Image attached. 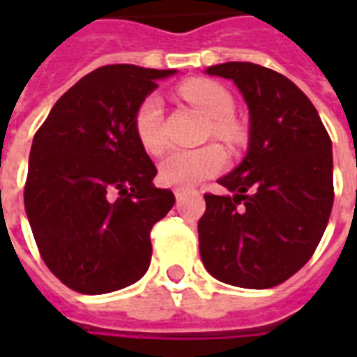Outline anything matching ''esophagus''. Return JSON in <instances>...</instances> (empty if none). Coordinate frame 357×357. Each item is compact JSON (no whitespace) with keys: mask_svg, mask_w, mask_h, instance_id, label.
I'll list each match as a JSON object with an SVG mask.
<instances>
[{"mask_svg":"<svg viewBox=\"0 0 357 357\" xmlns=\"http://www.w3.org/2000/svg\"><path fill=\"white\" fill-rule=\"evenodd\" d=\"M187 193V189H176V191H174V195H176V199H181V197H183V195Z\"/></svg>","mask_w":357,"mask_h":357,"instance_id":"1","label":"esophagus"}]
</instances>
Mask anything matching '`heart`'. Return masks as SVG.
I'll list each match as a JSON object with an SVG mask.
<instances>
[{"label":"heart","mask_w":357,"mask_h":357,"mask_svg":"<svg viewBox=\"0 0 357 357\" xmlns=\"http://www.w3.org/2000/svg\"><path fill=\"white\" fill-rule=\"evenodd\" d=\"M179 95L195 105L204 116L210 118L208 132L225 141L237 143L241 139V126L233 120V99L227 89L212 80H189L179 86ZM135 133L149 155H160L166 149L162 130V101L158 95L145 97L135 112ZM225 162L224 151L218 145L172 151L160 162V179L172 187H191L201 179L214 176Z\"/></svg>","instance_id":"heart-1"}]
</instances>
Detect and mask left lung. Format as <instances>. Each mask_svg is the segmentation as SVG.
<instances>
[{"label":"left lung","mask_w":357,"mask_h":357,"mask_svg":"<svg viewBox=\"0 0 357 357\" xmlns=\"http://www.w3.org/2000/svg\"><path fill=\"white\" fill-rule=\"evenodd\" d=\"M239 88L250 114L245 160L218 179L227 195H204L199 248L218 281L269 289L312 258L329 222L331 137L317 110L289 78L255 63L206 68Z\"/></svg>","instance_id":"left-lung-1"}]
</instances>
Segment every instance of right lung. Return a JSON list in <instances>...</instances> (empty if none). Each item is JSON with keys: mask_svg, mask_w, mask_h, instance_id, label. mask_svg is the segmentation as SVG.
<instances>
[{"mask_svg": "<svg viewBox=\"0 0 357 357\" xmlns=\"http://www.w3.org/2000/svg\"><path fill=\"white\" fill-rule=\"evenodd\" d=\"M174 70L101 66L74 84L32 141L24 208L51 273L82 294L139 281L151 229L176 202L153 185L156 168L135 133V112Z\"/></svg>", "mask_w": 357, "mask_h": 357, "instance_id": "1", "label": "right lung"}]
</instances>
